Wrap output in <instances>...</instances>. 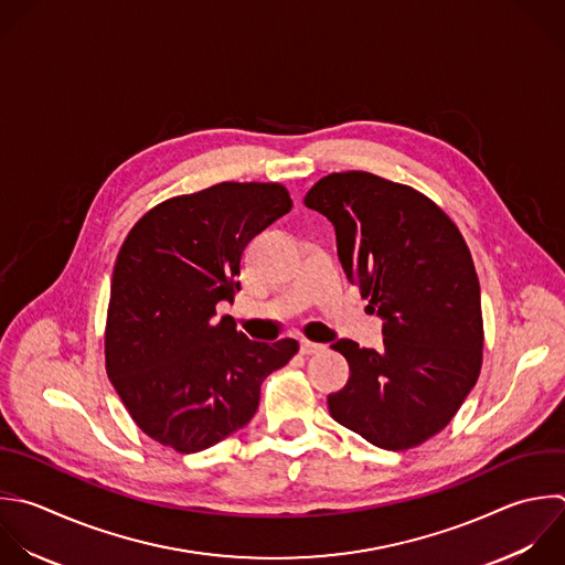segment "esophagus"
I'll use <instances>...</instances> for the list:
<instances>
[{
    "instance_id": "esophagus-1",
    "label": "esophagus",
    "mask_w": 565,
    "mask_h": 565,
    "mask_svg": "<svg viewBox=\"0 0 565 565\" xmlns=\"http://www.w3.org/2000/svg\"><path fill=\"white\" fill-rule=\"evenodd\" d=\"M322 349H324V347L318 344V342L300 340V353H302V355H313V353H318V351H322Z\"/></svg>"
}]
</instances>
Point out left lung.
I'll return each instance as SVG.
<instances>
[{"mask_svg": "<svg viewBox=\"0 0 565 565\" xmlns=\"http://www.w3.org/2000/svg\"><path fill=\"white\" fill-rule=\"evenodd\" d=\"M305 205L335 227L351 285L384 320V347L338 340L349 362L331 417L373 446L406 450L437 435L481 371L483 318L470 249L426 194L371 172H333Z\"/></svg>", "mask_w": 565, "mask_h": 565, "instance_id": "left-lung-1", "label": "left lung"}]
</instances>
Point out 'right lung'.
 <instances>
[{
  "label": "right lung",
  "mask_w": 565,
  "mask_h": 565,
  "mask_svg": "<svg viewBox=\"0 0 565 565\" xmlns=\"http://www.w3.org/2000/svg\"><path fill=\"white\" fill-rule=\"evenodd\" d=\"M280 183L225 181L172 196L126 236L110 287L106 371L135 424L177 452L205 450L247 426L263 380L296 353L254 342L234 318L245 245L291 210Z\"/></svg>",
  "instance_id": "1"
}]
</instances>
